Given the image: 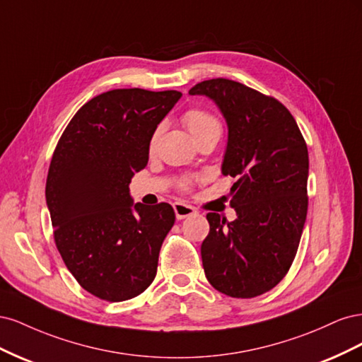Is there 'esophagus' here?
<instances>
[{"label": "esophagus", "mask_w": 362, "mask_h": 362, "mask_svg": "<svg viewBox=\"0 0 362 362\" xmlns=\"http://www.w3.org/2000/svg\"><path fill=\"white\" fill-rule=\"evenodd\" d=\"M173 210H175V216H177L178 221H182V218H185V217H190V216L196 214L194 208L189 204H184V202H175Z\"/></svg>", "instance_id": "1"}]
</instances>
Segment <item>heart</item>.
Listing matches in <instances>:
<instances>
[{
	"instance_id": "b5f03b06",
	"label": "heart",
	"mask_w": 362,
	"mask_h": 362,
	"mask_svg": "<svg viewBox=\"0 0 362 362\" xmlns=\"http://www.w3.org/2000/svg\"><path fill=\"white\" fill-rule=\"evenodd\" d=\"M181 119H182V124L187 127V129L194 137V140H198L210 133H214V131H221V122H218L217 117L210 112L202 110V108H189V110L182 115ZM158 134H160V129H157L156 133L152 134L151 146L156 145ZM193 181L194 180L190 177H184L178 184L180 189L189 190L193 185Z\"/></svg>"
}]
</instances>
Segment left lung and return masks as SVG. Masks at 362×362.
<instances>
[{
    "instance_id": "obj_1",
    "label": "left lung",
    "mask_w": 362,
    "mask_h": 362,
    "mask_svg": "<svg viewBox=\"0 0 362 362\" xmlns=\"http://www.w3.org/2000/svg\"><path fill=\"white\" fill-rule=\"evenodd\" d=\"M189 93L221 108L228 124L222 173L237 178L229 193L235 221L206 214L205 276L231 298H255L278 286L298 252L308 211V148L275 98L226 78L198 83Z\"/></svg>"
}]
</instances>
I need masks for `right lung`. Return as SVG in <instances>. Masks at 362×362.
Segmentation results:
<instances>
[{"label": "right lung", "instance_id": "1", "mask_svg": "<svg viewBox=\"0 0 362 362\" xmlns=\"http://www.w3.org/2000/svg\"><path fill=\"white\" fill-rule=\"evenodd\" d=\"M181 96L137 87L98 95L75 113L52 154L45 194L54 242L76 282L103 300L136 298L157 275L173 208L133 204L128 185Z\"/></svg>", "mask_w": 362, "mask_h": 362}]
</instances>
